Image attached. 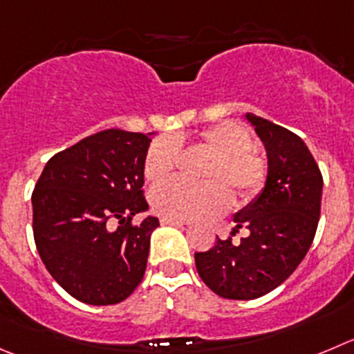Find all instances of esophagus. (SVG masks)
<instances>
[{"label": "esophagus", "mask_w": 354, "mask_h": 354, "mask_svg": "<svg viewBox=\"0 0 354 354\" xmlns=\"http://www.w3.org/2000/svg\"><path fill=\"white\" fill-rule=\"evenodd\" d=\"M160 223H162V225L181 227V225H187L188 222H185V220H176V218H166V216H162V218H160Z\"/></svg>", "instance_id": "34e87169"}]
</instances>
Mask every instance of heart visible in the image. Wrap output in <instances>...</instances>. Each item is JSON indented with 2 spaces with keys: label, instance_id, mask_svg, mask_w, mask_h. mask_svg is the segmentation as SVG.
<instances>
[{
  "label": "heart",
  "instance_id": "obj_1",
  "mask_svg": "<svg viewBox=\"0 0 354 354\" xmlns=\"http://www.w3.org/2000/svg\"><path fill=\"white\" fill-rule=\"evenodd\" d=\"M178 138L158 136L148 147L143 171L151 183L173 174L180 160ZM197 145L213 151L204 169V183L171 180L151 192V206L158 214L176 220H203L216 216L232 206L237 194L241 203H252L267 183V162L253 148L252 132L232 120L204 129Z\"/></svg>",
  "mask_w": 354,
  "mask_h": 354
}]
</instances>
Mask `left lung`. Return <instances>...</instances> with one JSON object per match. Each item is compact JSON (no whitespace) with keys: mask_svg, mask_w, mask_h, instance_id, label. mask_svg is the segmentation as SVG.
Here are the masks:
<instances>
[{"mask_svg":"<svg viewBox=\"0 0 354 354\" xmlns=\"http://www.w3.org/2000/svg\"><path fill=\"white\" fill-rule=\"evenodd\" d=\"M269 158L267 183L259 199L236 214L248 237L216 243L196 253L201 279L216 295L252 300L272 292L292 276L311 248L322 209L323 176L309 148L295 132L248 113Z\"/></svg>","mask_w":354,"mask_h":354,"instance_id":"1","label":"left lung"}]
</instances>
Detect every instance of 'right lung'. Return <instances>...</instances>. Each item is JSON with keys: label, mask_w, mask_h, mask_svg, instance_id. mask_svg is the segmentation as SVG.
Listing matches in <instances>:
<instances>
[{"label": "right lung", "mask_w": 354, "mask_h": 354, "mask_svg": "<svg viewBox=\"0 0 354 354\" xmlns=\"http://www.w3.org/2000/svg\"><path fill=\"white\" fill-rule=\"evenodd\" d=\"M150 141L122 129L95 132L55 153L36 181V248L52 277L80 302L118 304L143 279L158 220L132 218L148 209L143 162Z\"/></svg>", "instance_id": "obj_1"}]
</instances>
